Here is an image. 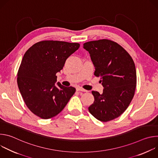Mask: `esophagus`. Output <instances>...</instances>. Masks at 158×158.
Instances as JSON below:
<instances>
[{"label":"esophagus","mask_w":158,"mask_h":158,"mask_svg":"<svg viewBox=\"0 0 158 158\" xmlns=\"http://www.w3.org/2000/svg\"><path fill=\"white\" fill-rule=\"evenodd\" d=\"M77 91H82V92H87V91H86V90L82 89V87H77Z\"/></svg>","instance_id":"obj_1"}]
</instances>
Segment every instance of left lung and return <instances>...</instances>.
<instances>
[{
    "mask_svg": "<svg viewBox=\"0 0 158 158\" xmlns=\"http://www.w3.org/2000/svg\"><path fill=\"white\" fill-rule=\"evenodd\" d=\"M95 67L94 75L101 77L103 92L92 91L94 101L88 108L94 118L107 122L121 116L131 103L136 87V71L128 52L107 39L83 44Z\"/></svg>",
    "mask_w": 158,
    "mask_h": 158,
    "instance_id": "1",
    "label": "left lung"
}]
</instances>
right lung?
Listing matches in <instances>:
<instances>
[{"instance_id":"1","label":"right lung","mask_w":158,"mask_h":158,"mask_svg":"<svg viewBox=\"0 0 158 158\" xmlns=\"http://www.w3.org/2000/svg\"><path fill=\"white\" fill-rule=\"evenodd\" d=\"M79 46L78 43L44 40L34 44L24 55L17 84L26 106L35 115L44 119L56 116L75 93L73 87L60 82L56 85V74Z\"/></svg>"}]
</instances>
